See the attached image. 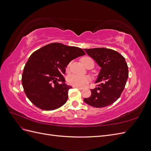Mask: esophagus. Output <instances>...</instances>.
I'll return each mask as SVG.
<instances>
[{"label":"esophagus","mask_w":151,"mask_h":151,"mask_svg":"<svg viewBox=\"0 0 151 151\" xmlns=\"http://www.w3.org/2000/svg\"><path fill=\"white\" fill-rule=\"evenodd\" d=\"M73 88H77V89H80V90H81V89H83V88H81V87H77V86H73Z\"/></svg>","instance_id":"34e87169"}]
</instances>
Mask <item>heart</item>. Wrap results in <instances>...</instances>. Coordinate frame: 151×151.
Here are the masks:
<instances>
[{
	"mask_svg": "<svg viewBox=\"0 0 151 151\" xmlns=\"http://www.w3.org/2000/svg\"><path fill=\"white\" fill-rule=\"evenodd\" d=\"M90 61H93V60L89 57H84L81 59V62L84 66H86L87 63ZM68 66H69V65H68ZM67 81L68 84L73 86L83 87L90 81V78L89 76H78L75 74H71L68 76V77H67Z\"/></svg>",
	"mask_w": 151,
	"mask_h": 151,
	"instance_id": "obj_1",
	"label": "heart"
}]
</instances>
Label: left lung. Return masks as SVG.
I'll list each match as a JSON object with an SVG mask.
<instances>
[{
  "label": "left lung",
  "mask_w": 151,
  "mask_h": 151,
  "mask_svg": "<svg viewBox=\"0 0 151 151\" xmlns=\"http://www.w3.org/2000/svg\"><path fill=\"white\" fill-rule=\"evenodd\" d=\"M101 67L95 83L99 84L91 89V96L84 101L95 108L109 106L120 98L125 88L129 70L125 59L115 50L105 48L84 49Z\"/></svg>",
  "instance_id": "left-lung-1"
}]
</instances>
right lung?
I'll list each match as a JSON object with an SVG mask.
<instances>
[{
    "label": "right lung",
    "instance_id": "right-lung-1",
    "mask_svg": "<svg viewBox=\"0 0 151 151\" xmlns=\"http://www.w3.org/2000/svg\"><path fill=\"white\" fill-rule=\"evenodd\" d=\"M85 54L80 48L59 43L48 44L32 53L22 75V87L29 101L46 111L64 104L72 88L65 83V67Z\"/></svg>",
    "mask_w": 151,
    "mask_h": 151
}]
</instances>
